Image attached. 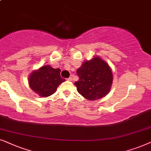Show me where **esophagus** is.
<instances>
[{
    "label": "esophagus",
    "instance_id": "1",
    "mask_svg": "<svg viewBox=\"0 0 151 151\" xmlns=\"http://www.w3.org/2000/svg\"><path fill=\"white\" fill-rule=\"evenodd\" d=\"M72 79H73V76H72V75H70V77L68 79V81H72Z\"/></svg>",
    "mask_w": 151,
    "mask_h": 151
}]
</instances>
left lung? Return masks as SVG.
Wrapping results in <instances>:
<instances>
[{
	"label": "left lung",
	"instance_id": "8db88e82",
	"mask_svg": "<svg viewBox=\"0 0 151 151\" xmlns=\"http://www.w3.org/2000/svg\"><path fill=\"white\" fill-rule=\"evenodd\" d=\"M79 80L74 84L80 94L88 100L101 99L110 90L112 73L109 65L99 57L84 62L77 70Z\"/></svg>",
	"mask_w": 151,
	"mask_h": 151
}]
</instances>
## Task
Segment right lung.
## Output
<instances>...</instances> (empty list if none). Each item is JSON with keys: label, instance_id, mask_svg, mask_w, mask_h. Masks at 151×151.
Wrapping results in <instances>:
<instances>
[{"label": "right lung", "instance_id": "obj_1", "mask_svg": "<svg viewBox=\"0 0 151 151\" xmlns=\"http://www.w3.org/2000/svg\"><path fill=\"white\" fill-rule=\"evenodd\" d=\"M61 70L55 69L49 65L42 66L39 70L30 74L29 83L30 88L41 96L52 95L55 92L57 87L65 79L61 77Z\"/></svg>", "mask_w": 151, "mask_h": 151}]
</instances>
